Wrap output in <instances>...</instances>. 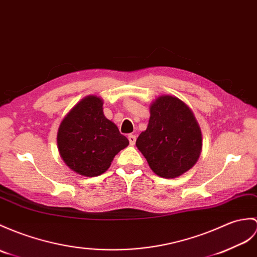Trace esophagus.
Returning a JSON list of instances; mask_svg holds the SVG:
<instances>
[{"label": "esophagus", "mask_w": 257, "mask_h": 257, "mask_svg": "<svg viewBox=\"0 0 257 257\" xmlns=\"http://www.w3.org/2000/svg\"><path fill=\"white\" fill-rule=\"evenodd\" d=\"M136 139H137V137L135 136V135H129L128 136V140H129V143L131 146H134L135 143H136Z\"/></svg>", "instance_id": "obj_1"}]
</instances>
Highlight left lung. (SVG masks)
<instances>
[{
    "label": "left lung",
    "mask_w": 257,
    "mask_h": 257,
    "mask_svg": "<svg viewBox=\"0 0 257 257\" xmlns=\"http://www.w3.org/2000/svg\"><path fill=\"white\" fill-rule=\"evenodd\" d=\"M136 146L157 175L178 177L192 169L200 156L201 130L183 100L162 95L151 104L148 128Z\"/></svg>",
    "instance_id": "8db88e82"
}]
</instances>
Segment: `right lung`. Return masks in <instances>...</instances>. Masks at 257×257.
Returning a JSON list of instances; mask_svg holds the SVG:
<instances>
[{"instance_id": "obj_1", "label": "right lung", "mask_w": 257, "mask_h": 257, "mask_svg": "<svg viewBox=\"0 0 257 257\" xmlns=\"http://www.w3.org/2000/svg\"><path fill=\"white\" fill-rule=\"evenodd\" d=\"M58 149L75 173L93 177L108 170L116 154L129 145L103 112V99L89 95L63 118L58 129Z\"/></svg>"}]
</instances>
